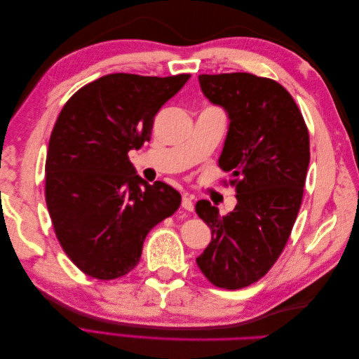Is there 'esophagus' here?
I'll return each mask as SVG.
<instances>
[{
	"label": "esophagus",
	"instance_id": "obj_1",
	"mask_svg": "<svg viewBox=\"0 0 359 359\" xmlns=\"http://www.w3.org/2000/svg\"><path fill=\"white\" fill-rule=\"evenodd\" d=\"M182 208L187 210V211H193L194 210V205H193V198L190 196V194H182Z\"/></svg>",
	"mask_w": 359,
	"mask_h": 359
}]
</instances>
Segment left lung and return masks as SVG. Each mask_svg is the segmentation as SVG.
I'll use <instances>...</instances> for the list:
<instances>
[{
  "mask_svg": "<svg viewBox=\"0 0 359 359\" xmlns=\"http://www.w3.org/2000/svg\"><path fill=\"white\" fill-rule=\"evenodd\" d=\"M199 83L229 116L219 166L231 173L238 203L226 215L196 203L212 235L196 262L214 286L235 290L262 278L283 252L302 202L310 137L295 100L273 79L238 72L199 74Z\"/></svg>",
  "mask_w": 359,
  "mask_h": 359,
  "instance_id": "1",
  "label": "left lung"
}]
</instances>
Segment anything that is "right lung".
I'll use <instances>...</instances> for the list:
<instances>
[{"label": "right lung", "mask_w": 359, "mask_h": 359, "mask_svg": "<svg viewBox=\"0 0 359 359\" xmlns=\"http://www.w3.org/2000/svg\"><path fill=\"white\" fill-rule=\"evenodd\" d=\"M189 79L106 74L60 112L46 157V205L64 253L86 276L128 274L148 232L180 208L175 189L136 175L128 151L151 139L156 114Z\"/></svg>", "instance_id": "1"}]
</instances>
